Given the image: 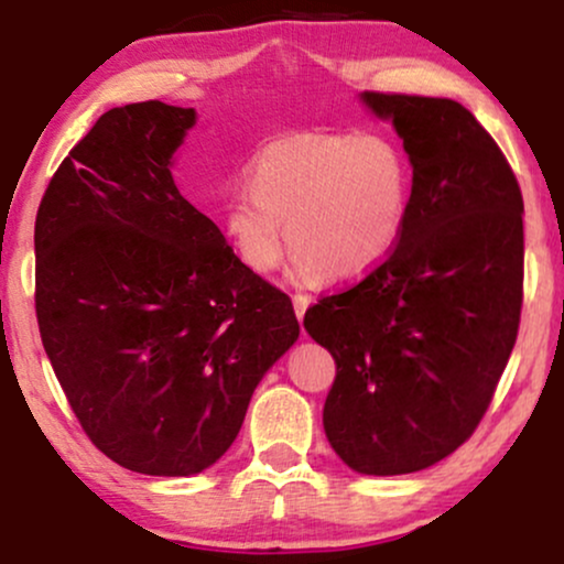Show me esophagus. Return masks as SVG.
Segmentation results:
<instances>
[{
	"instance_id": "34e87169",
	"label": "esophagus",
	"mask_w": 564,
	"mask_h": 564,
	"mask_svg": "<svg viewBox=\"0 0 564 564\" xmlns=\"http://www.w3.org/2000/svg\"><path fill=\"white\" fill-rule=\"evenodd\" d=\"M291 302H294V313H296V318H304V310H307V304H310V300L304 294H294L291 296Z\"/></svg>"
}]
</instances>
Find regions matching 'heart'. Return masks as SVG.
I'll return each mask as SVG.
<instances>
[{
  "instance_id": "1",
  "label": "heart",
  "mask_w": 564,
  "mask_h": 564,
  "mask_svg": "<svg viewBox=\"0 0 564 564\" xmlns=\"http://www.w3.org/2000/svg\"><path fill=\"white\" fill-rule=\"evenodd\" d=\"M225 204L223 230L251 273H270L286 241L296 283H345L377 270L405 230L411 174L379 134L296 132L270 140ZM288 232L283 234L282 228Z\"/></svg>"
}]
</instances>
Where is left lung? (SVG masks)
Listing matches in <instances>:
<instances>
[{
    "mask_svg": "<svg viewBox=\"0 0 564 564\" xmlns=\"http://www.w3.org/2000/svg\"><path fill=\"white\" fill-rule=\"evenodd\" d=\"M413 166L405 230L377 270L321 296L304 328L332 352L323 426L360 475H408L467 443L520 332L525 236L507 156L462 102L364 93Z\"/></svg>",
    "mask_w": 564,
    "mask_h": 564,
    "instance_id": "left-lung-1",
    "label": "left lung"
}]
</instances>
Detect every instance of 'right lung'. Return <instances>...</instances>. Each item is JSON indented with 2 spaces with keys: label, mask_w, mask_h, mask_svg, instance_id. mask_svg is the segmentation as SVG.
Returning a JSON list of instances; mask_svg holds the SVG:
<instances>
[{
  "label": "right lung",
  "mask_w": 564,
  "mask_h": 564,
  "mask_svg": "<svg viewBox=\"0 0 564 564\" xmlns=\"http://www.w3.org/2000/svg\"><path fill=\"white\" fill-rule=\"evenodd\" d=\"M193 108H111L36 212V321L70 411L124 469L185 477L241 430L251 392L300 336L291 300L243 268L180 196Z\"/></svg>",
  "instance_id": "obj_1"
}]
</instances>
